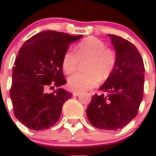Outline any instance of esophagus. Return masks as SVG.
I'll use <instances>...</instances> for the list:
<instances>
[{
    "label": "esophagus",
    "mask_w": 156,
    "mask_h": 156,
    "mask_svg": "<svg viewBox=\"0 0 156 156\" xmlns=\"http://www.w3.org/2000/svg\"><path fill=\"white\" fill-rule=\"evenodd\" d=\"M80 94H81L80 92H78V91H75V92H73V96H78Z\"/></svg>",
    "instance_id": "1"
}]
</instances>
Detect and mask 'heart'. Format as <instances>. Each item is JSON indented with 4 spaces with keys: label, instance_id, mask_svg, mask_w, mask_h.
Here are the masks:
<instances>
[{
    "label": "heart",
    "instance_id": "heart-1",
    "mask_svg": "<svg viewBox=\"0 0 156 156\" xmlns=\"http://www.w3.org/2000/svg\"><path fill=\"white\" fill-rule=\"evenodd\" d=\"M75 54L67 50L63 55L62 66L64 72L70 75L75 72L80 62L87 60L85 72H80L69 77V87L75 91L92 89L112 75L116 65V53L106 48L104 42L93 36L86 37L75 47Z\"/></svg>",
    "mask_w": 156,
    "mask_h": 156
}]
</instances>
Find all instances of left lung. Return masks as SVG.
Segmentation results:
<instances>
[{
	"mask_svg": "<svg viewBox=\"0 0 156 156\" xmlns=\"http://www.w3.org/2000/svg\"><path fill=\"white\" fill-rule=\"evenodd\" d=\"M116 53L112 73L100 90L106 94H94L87 106V119L94 127L118 130L137 115L144 97V64L136 47L119 36L108 34Z\"/></svg>",
	"mask_w": 156,
	"mask_h": 156,
	"instance_id": "8db88e82",
	"label": "left lung"
}]
</instances>
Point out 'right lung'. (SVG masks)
<instances>
[{
    "label": "right lung",
    "mask_w": 156,
    "mask_h": 156,
    "mask_svg": "<svg viewBox=\"0 0 156 156\" xmlns=\"http://www.w3.org/2000/svg\"><path fill=\"white\" fill-rule=\"evenodd\" d=\"M83 35L44 31L23 44L12 70L10 96L14 115L31 130L49 128L57 122L64 103L72 97L60 88L66 83L62 60L72 42ZM58 89L48 94L49 86Z\"/></svg>",
    "instance_id": "add662e5"
}]
</instances>
